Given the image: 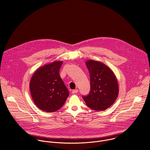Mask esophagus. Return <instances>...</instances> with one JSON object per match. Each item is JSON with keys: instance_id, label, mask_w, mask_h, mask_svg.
Wrapping results in <instances>:
<instances>
[{"instance_id": "esophagus-1", "label": "esophagus", "mask_w": 150, "mask_h": 150, "mask_svg": "<svg viewBox=\"0 0 150 150\" xmlns=\"http://www.w3.org/2000/svg\"><path fill=\"white\" fill-rule=\"evenodd\" d=\"M78 89H73V91H72V93H73V94H74V93H77L78 92Z\"/></svg>"}]
</instances>
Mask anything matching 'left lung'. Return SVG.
<instances>
[{"instance_id":"obj_1","label":"left lung","mask_w":150,"mask_h":150,"mask_svg":"<svg viewBox=\"0 0 150 150\" xmlns=\"http://www.w3.org/2000/svg\"><path fill=\"white\" fill-rule=\"evenodd\" d=\"M86 66L90 75L91 90L83 96L86 105L96 111H104L116 100L119 93L117 79L114 72L101 62L88 60Z\"/></svg>"}]
</instances>
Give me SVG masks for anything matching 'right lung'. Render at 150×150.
<instances>
[{
    "label": "right lung",
    "mask_w": 150,
    "mask_h": 150,
    "mask_svg": "<svg viewBox=\"0 0 150 150\" xmlns=\"http://www.w3.org/2000/svg\"><path fill=\"white\" fill-rule=\"evenodd\" d=\"M62 61L45 64L33 74L30 91L36 106L45 112H52L62 107L69 92L59 75Z\"/></svg>",
    "instance_id": "1"
}]
</instances>
